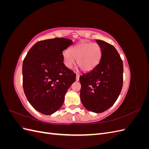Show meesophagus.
I'll list each match as a JSON object with an SVG mask.
<instances>
[{"instance_id": "34e87169", "label": "esophagus", "mask_w": 149, "mask_h": 149, "mask_svg": "<svg viewBox=\"0 0 149 149\" xmlns=\"http://www.w3.org/2000/svg\"><path fill=\"white\" fill-rule=\"evenodd\" d=\"M79 79V75L78 74H76V81H78Z\"/></svg>"}]
</instances>
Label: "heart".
<instances>
[{
	"instance_id": "obj_1",
	"label": "heart",
	"mask_w": 149,
	"mask_h": 149,
	"mask_svg": "<svg viewBox=\"0 0 149 149\" xmlns=\"http://www.w3.org/2000/svg\"><path fill=\"white\" fill-rule=\"evenodd\" d=\"M101 49L97 43L82 42L63 53L64 63L68 68H72L75 64V59L80 69L89 71L95 68L100 62Z\"/></svg>"
}]
</instances>
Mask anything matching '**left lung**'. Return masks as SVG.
<instances>
[{"mask_svg":"<svg viewBox=\"0 0 149 149\" xmlns=\"http://www.w3.org/2000/svg\"><path fill=\"white\" fill-rule=\"evenodd\" d=\"M101 49L98 65L80 76V98L86 109L96 113L107 110L116 101L123 84V63L116 49L96 40Z\"/></svg>","mask_w":149,"mask_h":149,"instance_id":"obj_1","label":"left lung"}]
</instances>
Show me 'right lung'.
<instances>
[{
    "instance_id": "right-lung-1",
    "label": "right lung",
    "mask_w": 149,
    "mask_h": 149,
    "mask_svg": "<svg viewBox=\"0 0 149 149\" xmlns=\"http://www.w3.org/2000/svg\"><path fill=\"white\" fill-rule=\"evenodd\" d=\"M72 44V40L64 38L38 42L24 60L25 94L34 109L43 114L51 115L60 109L75 81L76 74L66 67L62 54Z\"/></svg>"
}]
</instances>
